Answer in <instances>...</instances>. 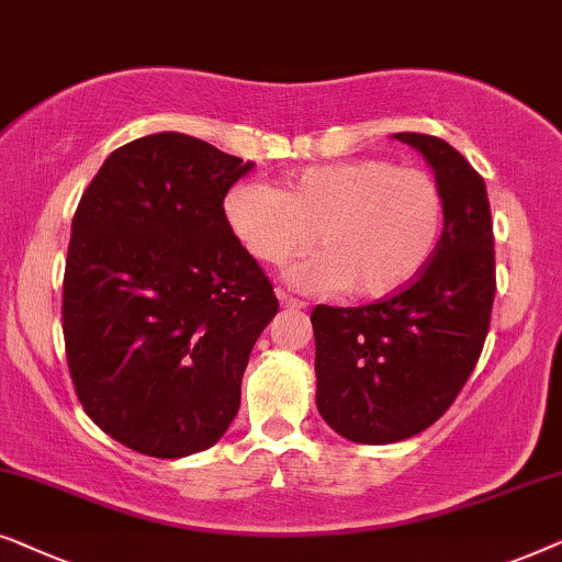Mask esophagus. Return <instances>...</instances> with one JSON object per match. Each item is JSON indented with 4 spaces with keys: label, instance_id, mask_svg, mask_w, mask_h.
<instances>
[{
    "label": "esophagus",
    "instance_id": "esophagus-1",
    "mask_svg": "<svg viewBox=\"0 0 562 562\" xmlns=\"http://www.w3.org/2000/svg\"><path fill=\"white\" fill-rule=\"evenodd\" d=\"M278 297H280L282 307H290V311H303V307H305V300L292 297V295H288V292H284V290L278 292Z\"/></svg>",
    "mask_w": 562,
    "mask_h": 562
}]
</instances>
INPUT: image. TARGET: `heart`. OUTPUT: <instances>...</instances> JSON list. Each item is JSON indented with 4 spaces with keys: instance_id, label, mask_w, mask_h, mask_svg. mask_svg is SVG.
Masks as SVG:
<instances>
[{
    "instance_id": "obj_1",
    "label": "heart",
    "mask_w": 562,
    "mask_h": 562,
    "mask_svg": "<svg viewBox=\"0 0 562 562\" xmlns=\"http://www.w3.org/2000/svg\"><path fill=\"white\" fill-rule=\"evenodd\" d=\"M236 239L265 265H284L313 239L321 251L290 270L307 292L349 288L386 297L407 288L436 255L446 191L425 168L359 157L297 172L288 188L236 183L224 201Z\"/></svg>"
}]
</instances>
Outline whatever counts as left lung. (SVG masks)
<instances>
[{
  "label": "left lung",
  "mask_w": 562,
  "mask_h": 562,
  "mask_svg": "<svg viewBox=\"0 0 562 562\" xmlns=\"http://www.w3.org/2000/svg\"><path fill=\"white\" fill-rule=\"evenodd\" d=\"M446 191V226L428 267L359 307L315 305L318 413L338 436L369 446L413 438L453 405L484 349L496 295L486 183L446 139L397 132Z\"/></svg>",
  "instance_id": "left-lung-1"
}]
</instances>
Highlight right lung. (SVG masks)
<instances>
[{
	"instance_id": "right-lung-1",
	"label": "right lung",
	"mask_w": 562,
	"mask_h": 562,
	"mask_svg": "<svg viewBox=\"0 0 562 562\" xmlns=\"http://www.w3.org/2000/svg\"><path fill=\"white\" fill-rule=\"evenodd\" d=\"M251 168L188 134H149L114 149L78 203L63 274L70 379L86 415L137 453H199L239 409L280 307L224 211Z\"/></svg>"
}]
</instances>
